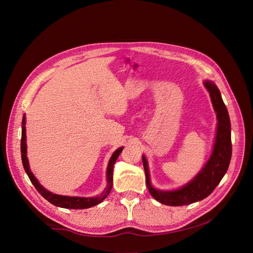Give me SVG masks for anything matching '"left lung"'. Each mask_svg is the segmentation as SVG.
<instances>
[{
	"label": "left lung",
	"mask_w": 253,
	"mask_h": 253,
	"mask_svg": "<svg viewBox=\"0 0 253 253\" xmlns=\"http://www.w3.org/2000/svg\"><path fill=\"white\" fill-rule=\"evenodd\" d=\"M205 86L210 92L211 102L217 117V128L213 150L211 159L197 176L182 188L173 191H162L151 186L149 180L148 167L145 158L142 156V163L146 177V186L156 200L170 207L190 205L208 197L221 182L226 174L231 157V123L228 110L223 102L221 92L211 81H205Z\"/></svg>",
	"instance_id": "left-lung-1"
}]
</instances>
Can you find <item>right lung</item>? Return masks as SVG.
<instances>
[{"mask_svg": "<svg viewBox=\"0 0 253 253\" xmlns=\"http://www.w3.org/2000/svg\"><path fill=\"white\" fill-rule=\"evenodd\" d=\"M22 136H21V159H22V164L24 167V170L29 177L31 183L33 184V186L36 187V189L41 193V195L45 198L47 201H49L50 204L59 207V208H64V209H74V210H82V209H88L91 207H94L98 204L102 203V201L109 195L112 186H113V168L116 160L118 157L120 156L122 153L123 147L118 148L113 156L111 157V160L108 165V170H107V179H108V185L106 189L100 193L98 196L95 197H89V198H84V197H71V196H62L58 194H54L52 192H49L45 190L42 185L39 183L37 178L35 177L30 170H29V164L28 160L26 157V133H25V116L23 117L22 120Z\"/></svg>", "mask_w": 253, "mask_h": 253, "instance_id": "obj_1", "label": "right lung"}]
</instances>
